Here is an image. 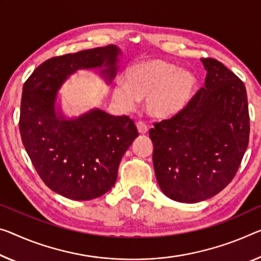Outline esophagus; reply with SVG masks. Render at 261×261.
<instances>
[{
    "label": "esophagus",
    "mask_w": 261,
    "mask_h": 261,
    "mask_svg": "<svg viewBox=\"0 0 261 261\" xmlns=\"http://www.w3.org/2000/svg\"><path fill=\"white\" fill-rule=\"evenodd\" d=\"M136 127H138V130L140 134H146L148 132V126L143 121L136 122Z\"/></svg>",
    "instance_id": "esophagus-1"
}]
</instances>
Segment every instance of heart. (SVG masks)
I'll list each match as a JSON object with an SVG mask.
<instances>
[{"label":"heart","instance_id":"heart-1","mask_svg":"<svg viewBox=\"0 0 261 261\" xmlns=\"http://www.w3.org/2000/svg\"><path fill=\"white\" fill-rule=\"evenodd\" d=\"M125 80L115 84V101L123 108H132L138 99L146 97V110L156 118H167L181 111L197 84L191 72L177 70L174 64L161 59L128 67Z\"/></svg>","mask_w":261,"mask_h":261}]
</instances>
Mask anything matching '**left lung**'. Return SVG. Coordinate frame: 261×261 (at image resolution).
Listing matches in <instances>:
<instances>
[{
	"mask_svg": "<svg viewBox=\"0 0 261 261\" xmlns=\"http://www.w3.org/2000/svg\"><path fill=\"white\" fill-rule=\"evenodd\" d=\"M200 61L206 70L204 87L149 130L159 186L181 203L205 200L227 187L250 138L244 83L217 59Z\"/></svg>",
	"mask_w": 261,
	"mask_h": 261,
	"instance_id": "obj_1",
	"label": "left lung"
}]
</instances>
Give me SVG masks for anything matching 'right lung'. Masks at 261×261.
<instances>
[{
  "mask_svg": "<svg viewBox=\"0 0 261 261\" xmlns=\"http://www.w3.org/2000/svg\"><path fill=\"white\" fill-rule=\"evenodd\" d=\"M115 45L52 57L24 83L19 133L42 181L57 194L74 200L100 197L114 186L121 158L136 136L133 120L93 110L78 119L55 113L56 94L78 69L106 66L110 80L117 72Z\"/></svg>",
  "mask_w": 261,
  "mask_h": 261,
  "instance_id": "1",
  "label": "right lung"
}]
</instances>
